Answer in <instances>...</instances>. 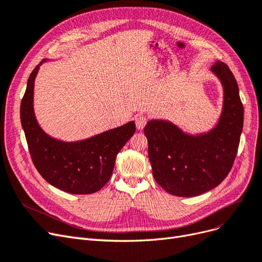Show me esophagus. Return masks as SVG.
<instances>
[{
  "label": "esophagus",
  "instance_id": "obj_1",
  "mask_svg": "<svg viewBox=\"0 0 262 262\" xmlns=\"http://www.w3.org/2000/svg\"><path fill=\"white\" fill-rule=\"evenodd\" d=\"M135 122H136V126H137V128L138 129H142L144 126L147 125V123H148V118L146 115H143V114H139V115H137L136 118H135Z\"/></svg>",
  "mask_w": 262,
  "mask_h": 262
}]
</instances>
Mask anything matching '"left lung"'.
<instances>
[{
    "mask_svg": "<svg viewBox=\"0 0 262 262\" xmlns=\"http://www.w3.org/2000/svg\"><path fill=\"white\" fill-rule=\"evenodd\" d=\"M211 71L225 90L224 110L214 129L194 137L164 121H150L143 129L153 177L172 195L191 198L216 188L236 157L244 122L237 82L224 62L216 61Z\"/></svg>",
    "mask_w": 262,
    "mask_h": 262,
    "instance_id": "obj_1",
    "label": "left lung"
}]
</instances>
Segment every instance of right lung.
Here are the masks:
<instances>
[{
    "label": "right lung",
    "instance_id": "right-lung-1",
    "mask_svg": "<svg viewBox=\"0 0 262 262\" xmlns=\"http://www.w3.org/2000/svg\"><path fill=\"white\" fill-rule=\"evenodd\" d=\"M42 62L29 76L20 104L21 125L32 162L54 187L72 194L95 193L111 178L116 156L136 132L135 122L76 142L50 137L38 126L33 112L34 79Z\"/></svg>",
    "mask_w": 262,
    "mask_h": 262
}]
</instances>
